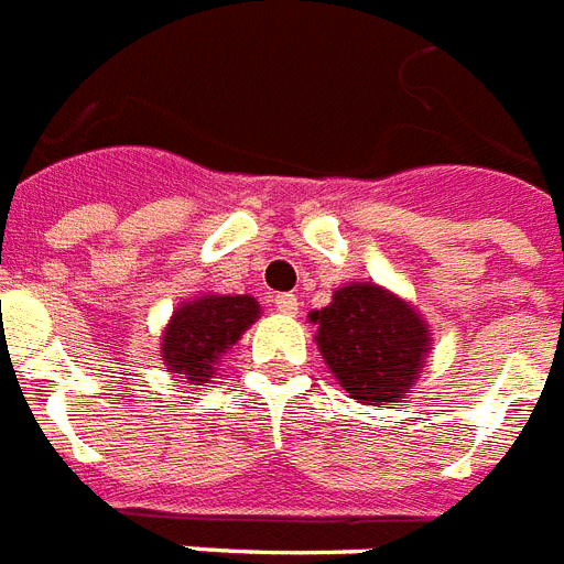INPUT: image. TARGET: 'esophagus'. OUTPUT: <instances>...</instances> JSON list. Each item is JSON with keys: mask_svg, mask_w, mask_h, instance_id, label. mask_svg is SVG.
<instances>
[{"mask_svg": "<svg viewBox=\"0 0 564 564\" xmlns=\"http://www.w3.org/2000/svg\"><path fill=\"white\" fill-rule=\"evenodd\" d=\"M273 305H276V311H282V314H296V308H300L294 294H276L273 296Z\"/></svg>", "mask_w": 564, "mask_h": 564, "instance_id": "1", "label": "esophagus"}]
</instances>
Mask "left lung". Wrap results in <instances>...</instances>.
Returning <instances> with one entry per match:
<instances>
[{"label": "left lung", "instance_id": "obj_1", "mask_svg": "<svg viewBox=\"0 0 564 564\" xmlns=\"http://www.w3.org/2000/svg\"><path fill=\"white\" fill-rule=\"evenodd\" d=\"M311 319L319 352L352 399L395 402L408 393L427 352V328L399 296L355 282Z\"/></svg>", "mask_w": 564, "mask_h": 564}]
</instances>
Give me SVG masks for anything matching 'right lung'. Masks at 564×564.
Instances as JSON below:
<instances>
[{"label": "right lung", "mask_w": 564, "mask_h": 564, "mask_svg": "<svg viewBox=\"0 0 564 564\" xmlns=\"http://www.w3.org/2000/svg\"><path fill=\"white\" fill-rule=\"evenodd\" d=\"M259 317L253 296H200L174 311L162 335L165 369L206 384L215 376V360L238 344V337Z\"/></svg>", "instance_id": "1"}]
</instances>
